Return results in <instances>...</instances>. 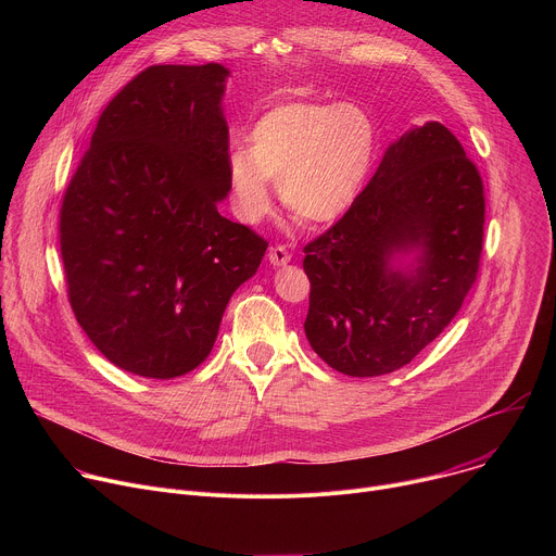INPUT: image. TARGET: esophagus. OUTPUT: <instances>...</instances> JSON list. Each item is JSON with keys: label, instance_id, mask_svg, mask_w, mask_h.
<instances>
[{"label": "esophagus", "instance_id": "1", "mask_svg": "<svg viewBox=\"0 0 556 556\" xmlns=\"http://www.w3.org/2000/svg\"><path fill=\"white\" fill-rule=\"evenodd\" d=\"M290 260H292V255L288 253L286 247H273V249L268 251V262H270L273 266H286Z\"/></svg>", "mask_w": 556, "mask_h": 556}]
</instances>
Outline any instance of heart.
<instances>
[{
	"label": "heart",
	"instance_id": "obj_1",
	"mask_svg": "<svg viewBox=\"0 0 556 556\" xmlns=\"http://www.w3.org/2000/svg\"><path fill=\"white\" fill-rule=\"evenodd\" d=\"M251 149L232 147L226 178L247 219L273 206L279 185L286 211L301 224L341 217L356 200L376 153V123L352 101H290L268 110L249 134Z\"/></svg>",
	"mask_w": 556,
	"mask_h": 556
}]
</instances>
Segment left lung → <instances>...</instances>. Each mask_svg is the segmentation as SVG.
Returning a JSON list of instances; mask_svg holds the SVG:
<instances>
[{"mask_svg": "<svg viewBox=\"0 0 556 556\" xmlns=\"http://www.w3.org/2000/svg\"><path fill=\"white\" fill-rule=\"evenodd\" d=\"M484 182L440 123L395 140L345 215L303 247L305 337L332 369L382 376L412 363L459 312L480 273ZM420 250L395 271L393 254Z\"/></svg>", "mask_w": 556, "mask_h": 556, "instance_id": "left-lung-1", "label": "left lung"}]
</instances>
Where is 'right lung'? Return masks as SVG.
<instances>
[{
	"mask_svg": "<svg viewBox=\"0 0 556 556\" xmlns=\"http://www.w3.org/2000/svg\"><path fill=\"white\" fill-rule=\"evenodd\" d=\"M219 63L149 65L108 103L59 213L67 299L116 367L185 376L268 242L217 213L230 191Z\"/></svg>",
	"mask_w": 556,
	"mask_h": 556,
	"instance_id": "right-lung-1",
	"label": "right lung"
}]
</instances>
